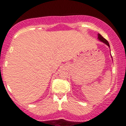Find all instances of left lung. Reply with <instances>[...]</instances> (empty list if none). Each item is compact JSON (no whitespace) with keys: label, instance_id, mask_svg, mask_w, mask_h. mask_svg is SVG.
Returning a JSON list of instances; mask_svg holds the SVG:
<instances>
[{"label":"left lung","instance_id":"1","mask_svg":"<svg viewBox=\"0 0 126 126\" xmlns=\"http://www.w3.org/2000/svg\"><path fill=\"white\" fill-rule=\"evenodd\" d=\"M98 40H99L100 41L102 42V43H104V44H105L106 45H107V46H108V47H109V48H110V44H109V43H108V42L107 40L106 39H105L104 38V37H102V36L101 35V34H98ZM111 58H112V56H111Z\"/></svg>","mask_w":126,"mask_h":126}]
</instances>
